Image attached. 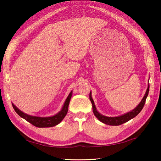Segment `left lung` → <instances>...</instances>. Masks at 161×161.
Returning <instances> with one entry per match:
<instances>
[{
    "mask_svg": "<svg viewBox=\"0 0 161 161\" xmlns=\"http://www.w3.org/2000/svg\"><path fill=\"white\" fill-rule=\"evenodd\" d=\"M148 92H149V84H148V89H147L146 90V94L144 95V97L142 99V100H141V102H140L139 104H138L137 107H136L134 109L132 110L131 111H129V112L123 114V115L116 116V117H108V116L102 115L100 113L98 112L96 108V107H95L94 105V101L92 98L91 92L90 94H89V99H90V101L92 103V108H93L94 114L100 121H102V123L105 124L110 125V126H119V125L126 123V122L129 121V120L134 118L135 116H137L138 114L141 112V111L142 110V108L144 107V104H145L146 103V100L147 97H148Z\"/></svg>",
    "mask_w": 161,
    "mask_h": 161,
    "instance_id": "obj_1",
    "label": "left lung"
}]
</instances>
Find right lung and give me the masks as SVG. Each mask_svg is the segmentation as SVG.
<instances>
[{
	"mask_svg": "<svg viewBox=\"0 0 161 161\" xmlns=\"http://www.w3.org/2000/svg\"><path fill=\"white\" fill-rule=\"evenodd\" d=\"M72 92H70L69 96L67 97L66 101L63 105L62 110L59 111L55 115L50 117H40V116H31L28 114H26L23 113V111H21L20 109L15 107V106L12 103L13 107L15 111V112L17 113L19 116L22 118L25 119L27 121H28L29 123L33 125V126L39 128H46V127H53L58 125V124L63 120V119L67 115V113L68 111V107H69L70 99L72 97Z\"/></svg>",
	"mask_w": 161,
	"mask_h": 161,
	"instance_id": "obj_1",
	"label": "right lung"
}]
</instances>
